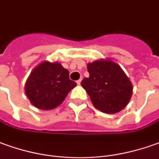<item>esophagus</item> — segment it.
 <instances>
[{"label": "esophagus", "mask_w": 159, "mask_h": 159, "mask_svg": "<svg viewBox=\"0 0 159 159\" xmlns=\"http://www.w3.org/2000/svg\"><path fill=\"white\" fill-rule=\"evenodd\" d=\"M80 82H81V80H77L78 85H80Z\"/></svg>", "instance_id": "34e87169"}]
</instances>
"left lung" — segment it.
I'll use <instances>...</instances> for the list:
<instances>
[{"label":"left lung","mask_w":159,"mask_h":159,"mask_svg":"<svg viewBox=\"0 0 159 159\" xmlns=\"http://www.w3.org/2000/svg\"><path fill=\"white\" fill-rule=\"evenodd\" d=\"M89 77L82 80L95 108L106 113H117L127 106L132 85L120 66L111 60H99L87 64Z\"/></svg>","instance_id":"obj_1"}]
</instances>
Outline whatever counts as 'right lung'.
<instances>
[{"mask_svg":"<svg viewBox=\"0 0 159 159\" xmlns=\"http://www.w3.org/2000/svg\"><path fill=\"white\" fill-rule=\"evenodd\" d=\"M77 86L69 79V71L58 62L44 61L30 73L25 93L33 106L52 110L64 101L70 91Z\"/></svg>","mask_w":159,"mask_h":159,"instance_id":"obj_1","label":"right lung"}]
</instances>
